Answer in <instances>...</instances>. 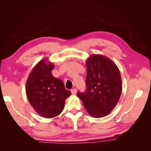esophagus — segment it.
Wrapping results in <instances>:
<instances>
[{
	"label": "esophagus",
	"mask_w": 151,
	"mask_h": 151,
	"mask_svg": "<svg viewBox=\"0 0 151 151\" xmlns=\"http://www.w3.org/2000/svg\"><path fill=\"white\" fill-rule=\"evenodd\" d=\"M71 93L72 94H76V93H77V89H72V90H71Z\"/></svg>",
	"instance_id": "obj_1"
}]
</instances>
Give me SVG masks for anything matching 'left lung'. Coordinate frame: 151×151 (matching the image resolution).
I'll use <instances>...</instances> for the list:
<instances>
[{
  "mask_svg": "<svg viewBox=\"0 0 151 151\" xmlns=\"http://www.w3.org/2000/svg\"><path fill=\"white\" fill-rule=\"evenodd\" d=\"M86 90L77 96L89 115L94 118L108 115L120 98L122 86L116 65L101 55L93 54L86 60Z\"/></svg>",
  "mask_w": 151,
  "mask_h": 151,
  "instance_id": "left-lung-1",
  "label": "left lung"
}]
</instances>
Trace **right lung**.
<instances>
[{"label": "right lung", "mask_w": 151, "mask_h": 151, "mask_svg": "<svg viewBox=\"0 0 151 151\" xmlns=\"http://www.w3.org/2000/svg\"><path fill=\"white\" fill-rule=\"evenodd\" d=\"M53 68L54 65L47 59L40 60L31 72L26 84L29 103L38 115L48 118L62 113L65 99L71 94L63 82L53 76Z\"/></svg>", "instance_id": "right-lung-1"}]
</instances>
